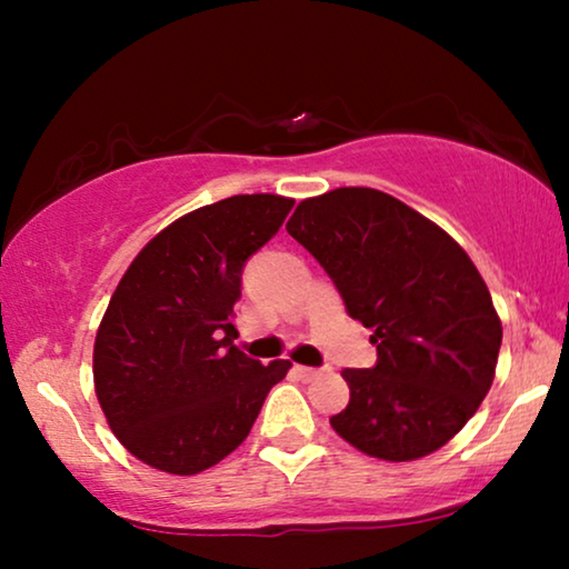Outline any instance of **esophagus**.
I'll list each match as a JSON object with an SVG mask.
<instances>
[{
	"label": "esophagus",
	"mask_w": 569,
	"mask_h": 569,
	"mask_svg": "<svg viewBox=\"0 0 569 569\" xmlns=\"http://www.w3.org/2000/svg\"><path fill=\"white\" fill-rule=\"evenodd\" d=\"M295 376H298L300 380H316L318 376H321V370L316 368H306V365H295Z\"/></svg>",
	"instance_id": "esophagus-1"
}]
</instances>
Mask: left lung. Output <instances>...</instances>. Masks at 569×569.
Here are the masks:
<instances>
[{
  "mask_svg": "<svg viewBox=\"0 0 569 569\" xmlns=\"http://www.w3.org/2000/svg\"><path fill=\"white\" fill-rule=\"evenodd\" d=\"M287 232L333 279L378 349L341 370L331 427L362 453L415 461L446 446L489 393L502 323L469 253L425 214L362 186L300 201Z\"/></svg>",
  "mask_w": 569,
  "mask_h": 569,
  "instance_id": "left-lung-1",
  "label": "left lung"
}]
</instances>
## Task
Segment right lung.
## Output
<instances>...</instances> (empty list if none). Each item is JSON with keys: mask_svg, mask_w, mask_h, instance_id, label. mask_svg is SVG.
<instances>
[{"mask_svg": "<svg viewBox=\"0 0 569 569\" xmlns=\"http://www.w3.org/2000/svg\"><path fill=\"white\" fill-rule=\"evenodd\" d=\"M295 201L238 193L178 217L121 277L92 349L100 409L131 456L191 477L248 438L263 399L292 368L232 345L243 267Z\"/></svg>", "mask_w": 569, "mask_h": 569, "instance_id": "obj_1", "label": "right lung"}]
</instances>
